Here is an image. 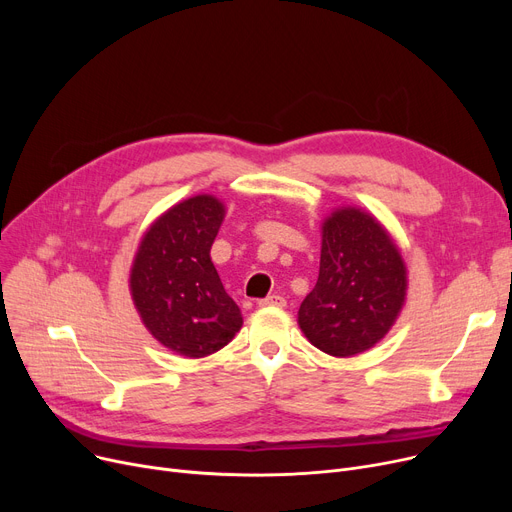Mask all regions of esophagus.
<instances>
[{"label": "esophagus", "mask_w": 512, "mask_h": 512, "mask_svg": "<svg viewBox=\"0 0 512 512\" xmlns=\"http://www.w3.org/2000/svg\"><path fill=\"white\" fill-rule=\"evenodd\" d=\"M286 301L284 297H280V294H272V297H265L259 301V307H284Z\"/></svg>", "instance_id": "34e87169"}]
</instances>
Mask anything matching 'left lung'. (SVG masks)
<instances>
[{
  "mask_svg": "<svg viewBox=\"0 0 512 512\" xmlns=\"http://www.w3.org/2000/svg\"><path fill=\"white\" fill-rule=\"evenodd\" d=\"M407 299V265L371 213L340 207L321 224L315 288L299 309L307 340L332 357L369 351L394 326Z\"/></svg>",
  "mask_w": 512,
  "mask_h": 512,
  "instance_id": "obj_1",
  "label": "left lung"
}]
</instances>
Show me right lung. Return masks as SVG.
Segmentation results:
<instances>
[{"mask_svg": "<svg viewBox=\"0 0 512 512\" xmlns=\"http://www.w3.org/2000/svg\"><path fill=\"white\" fill-rule=\"evenodd\" d=\"M224 203L197 195L170 207L145 232L130 270V294L151 336L180 357L224 348L242 326L209 257Z\"/></svg>", "mask_w": 512, "mask_h": 512, "instance_id": "obj_1", "label": "right lung"}]
</instances>
